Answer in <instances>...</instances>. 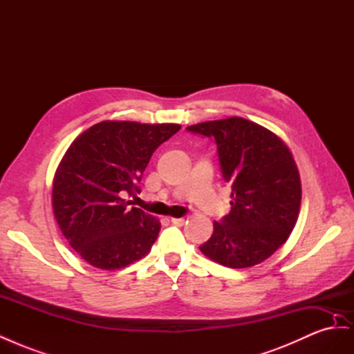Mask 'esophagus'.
Wrapping results in <instances>:
<instances>
[{
	"label": "esophagus",
	"mask_w": 354,
	"mask_h": 354,
	"mask_svg": "<svg viewBox=\"0 0 354 354\" xmlns=\"http://www.w3.org/2000/svg\"><path fill=\"white\" fill-rule=\"evenodd\" d=\"M185 218H176V217H171V223L174 224V226H183L185 224Z\"/></svg>",
	"instance_id": "esophagus-1"
}]
</instances>
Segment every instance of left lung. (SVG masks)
<instances>
[{"label":"left lung","instance_id":"left-lung-1","mask_svg":"<svg viewBox=\"0 0 354 354\" xmlns=\"http://www.w3.org/2000/svg\"><path fill=\"white\" fill-rule=\"evenodd\" d=\"M187 130L216 142L223 178L232 185V209L214 221L199 250L230 269L260 264L288 241L298 218L301 180L291 151L279 136L239 116Z\"/></svg>","mask_w":354,"mask_h":354}]
</instances>
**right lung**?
<instances>
[{
    "label": "right lung",
    "mask_w": 354,
    "mask_h": 354,
    "mask_svg": "<svg viewBox=\"0 0 354 354\" xmlns=\"http://www.w3.org/2000/svg\"><path fill=\"white\" fill-rule=\"evenodd\" d=\"M178 124L102 121L81 133L53 178V212L69 245L93 267L118 270L143 259L160 230L156 217L128 207L140 194L152 153Z\"/></svg>",
    "instance_id": "add662e5"
}]
</instances>
